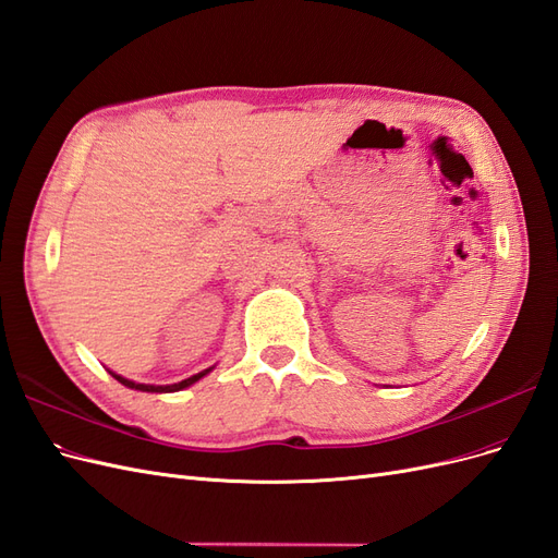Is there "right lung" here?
<instances>
[{
  "mask_svg": "<svg viewBox=\"0 0 558 558\" xmlns=\"http://www.w3.org/2000/svg\"><path fill=\"white\" fill-rule=\"evenodd\" d=\"M210 371H213V366H210V368H206V371H202V373L192 375V377H187V380H183V383H175V385H141V383L128 380V377H122V375H118V373H113V371H109V373L116 377V380H118L120 385L130 387V389H138V391H155V393H167V391H181V389H185V387L194 385L196 380H202V377H204L206 373H210Z\"/></svg>",
  "mask_w": 558,
  "mask_h": 558,
  "instance_id": "right-lung-1",
  "label": "right lung"
}]
</instances>
